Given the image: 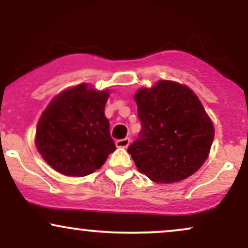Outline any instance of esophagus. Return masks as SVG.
Wrapping results in <instances>:
<instances>
[{
	"instance_id": "esophagus-1",
	"label": "esophagus",
	"mask_w": 248,
	"mask_h": 248,
	"mask_svg": "<svg viewBox=\"0 0 248 248\" xmlns=\"http://www.w3.org/2000/svg\"><path fill=\"white\" fill-rule=\"evenodd\" d=\"M130 143V139L129 138H124V139H121V140H118L115 142L116 147L118 148H127L129 146Z\"/></svg>"
}]
</instances>
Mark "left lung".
Listing matches in <instances>:
<instances>
[{"instance_id":"obj_1","label":"left lung","mask_w":248,"mask_h":248,"mask_svg":"<svg viewBox=\"0 0 248 248\" xmlns=\"http://www.w3.org/2000/svg\"><path fill=\"white\" fill-rule=\"evenodd\" d=\"M141 132L128 147L138 170L156 183H173L203 166L215 128L190 88L161 80L136 92Z\"/></svg>"}]
</instances>
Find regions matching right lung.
I'll return each mask as SVG.
<instances>
[{
    "mask_svg": "<svg viewBox=\"0 0 248 248\" xmlns=\"http://www.w3.org/2000/svg\"><path fill=\"white\" fill-rule=\"evenodd\" d=\"M108 95V91L81 84L57 95L44 110L37 124L36 147L58 172L90 175L115 150L105 116Z\"/></svg>",
    "mask_w": 248,
    "mask_h": 248,
    "instance_id": "right-lung-1",
    "label": "right lung"
}]
</instances>
